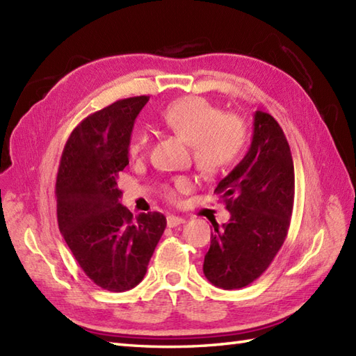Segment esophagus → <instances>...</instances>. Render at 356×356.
Here are the masks:
<instances>
[{
	"mask_svg": "<svg viewBox=\"0 0 356 356\" xmlns=\"http://www.w3.org/2000/svg\"><path fill=\"white\" fill-rule=\"evenodd\" d=\"M182 223H185V220L179 216H168V217H166V225H168L170 228H176V226L182 225Z\"/></svg>",
	"mask_w": 356,
	"mask_h": 356,
	"instance_id": "obj_1",
	"label": "esophagus"
}]
</instances>
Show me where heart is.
Segmentation results:
<instances>
[{
  "label": "heart",
  "instance_id": "obj_1",
  "mask_svg": "<svg viewBox=\"0 0 356 356\" xmlns=\"http://www.w3.org/2000/svg\"><path fill=\"white\" fill-rule=\"evenodd\" d=\"M161 124L191 145L197 170L208 179L228 174L243 157L248 147V127L234 113L222 110L202 96H185L172 101L159 116ZM148 145V134L139 130L128 143V153L140 156ZM190 182L180 177L163 186V195L171 202L190 190Z\"/></svg>",
  "mask_w": 356,
  "mask_h": 356
}]
</instances>
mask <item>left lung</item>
<instances>
[{
  "label": "left lung",
  "mask_w": 356,
  "mask_h": 356,
  "mask_svg": "<svg viewBox=\"0 0 356 356\" xmlns=\"http://www.w3.org/2000/svg\"><path fill=\"white\" fill-rule=\"evenodd\" d=\"M231 213L228 223H213L203 274L222 289L251 284L269 268L291 226L295 176L289 143L277 120L255 111L251 148L218 182Z\"/></svg>",
  "instance_id": "left-lung-1"
}]
</instances>
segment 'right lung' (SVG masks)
<instances>
[{
  "instance_id": "right-lung-1",
  "label": "right lung",
  "mask_w": 356,
  "mask_h": 356,
  "mask_svg": "<svg viewBox=\"0 0 356 356\" xmlns=\"http://www.w3.org/2000/svg\"><path fill=\"white\" fill-rule=\"evenodd\" d=\"M148 99L127 97L81 120L58 168L59 231L86 275L111 292L142 282L166 226L161 213L133 217L119 203L118 174L128 165L134 119Z\"/></svg>"
}]
</instances>
